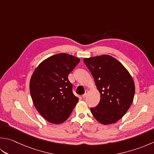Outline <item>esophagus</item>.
Returning a JSON list of instances; mask_svg holds the SVG:
<instances>
[{"label":"esophagus","mask_w":154,"mask_h":154,"mask_svg":"<svg viewBox=\"0 0 154 154\" xmlns=\"http://www.w3.org/2000/svg\"><path fill=\"white\" fill-rule=\"evenodd\" d=\"M87 93H88V91H87V90H86V91H85V94H83V95H82V97H83V99H85V98L87 97Z\"/></svg>","instance_id":"1"}]
</instances>
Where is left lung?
Masks as SVG:
<instances>
[{
  "label": "left lung",
  "mask_w": 154,
  "mask_h": 154,
  "mask_svg": "<svg viewBox=\"0 0 154 154\" xmlns=\"http://www.w3.org/2000/svg\"><path fill=\"white\" fill-rule=\"evenodd\" d=\"M83 62L94 78L101 96L97 106L91 108L93 116L103 125L117 122L133 102V78L121 63L110 55L85 58Z\"/></svg>",
  "instance_id": "left-lung-1"
}]
</instances>
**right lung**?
Masks as SVG:
<instances>
[{"label": "right lung", "instance_id": "obj_1", "mask_svg": "<svg viewBox=\"0 0 154 154\" xmlns=\"http://www.w3.org/2000/svg\"><path fill=\"white\" fill-rule=\"evenodd\" d=\"M79 61L76 57L59 53L44 60L33 72L29 85L32 102L50 123L64 122L79 101L73 93L68 75Z\"/></svg>", "mask_w": 154, "mask_h": 154}]
</instances>
